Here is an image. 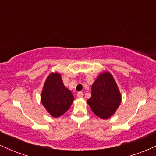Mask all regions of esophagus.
<instances>
[{"label": "esophagus", "mask_w": 156, "mask_h": 156, "mask_svg": "<svg viewBox=\"0 0 156 156\" xmlns=\"http://www.w3.org/2000/svg\"><path fill=\"white\" fill-rule=\"evenodd\" d=\"M77 96H78V98H82L83 97V92H78V94H77Z\"/></svg>", "instance_id": "34e87169"}]
</instances>
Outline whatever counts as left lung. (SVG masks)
Instances as JSON below:
<instances>
[{"mask_svg": "<svg viewBox=\"0 0 156 156\" xmlns=\"http://www.w3.org/2000/svg\"><path fill=\"white\" fill-rule=\"evenodd\" d=\"M121 103L117 83L109 73H101L92 86V96L88 99L91 109L101 119H108Z\"/></svg>", "mask_w": 156, "mask_h": 156, "instance_id": "left-lung-1", "label": "left lung"}]
</instances>
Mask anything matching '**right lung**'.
Returning a JSON list of instances; mask_svg holds the SVG:
<instances>
[{
	"label": "right lung",
	"mask_w": 156,
	"mask_h": 156,
	"mask_svg": "<svg viewBox=\"0 0 156 156\" xmlns=\"http://www.w3.org/2000/svg\"><path fill=\"white\" fill-rule=\"evenodd\" d=\"M74 97L64 86L61 75L51 73L42 89L41 101L46 110L53 117H58L69 110Z\"/></svg>",
	"instance_id": "1"
}]
</instances>
